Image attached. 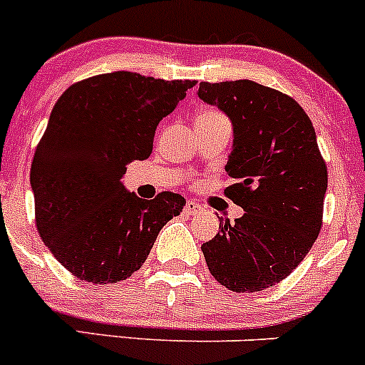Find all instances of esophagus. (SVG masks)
I'll list each match as a JSON object with an SVG mask.
<instances>
[{"mask_svg": "<svg viewBox=\"0 0 365 365\" xmlns=\"http://www.w3.org/2000/svg\"><path fill=\"white\" fill-rule=\"evenodd\" d=\"M202 211V207H200V204H197L195 200H188L185 206V213L186 215H197Z\"/></svg>", "mask_w": 365, "mask_h": 365, "instance_id": "obj_1", "label": "esophagus"}]
</instances>
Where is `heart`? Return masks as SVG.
<instances>
[{
	"instance_id": "obj_1",
	"label": "heart",
	"mask_w": 365,
	"mask_h": 365,
	"mask_svg": "<svg viewBox=\"0 0 365 365\" xmlns=\"http://www.w3.org/2000/svg\"><path fill=\"white\" fill-rule=\"evenodd\" d=\"M213 120H225V116L215 109H202L197 113V121H213Z\"/></svg>"
}]
</instances>
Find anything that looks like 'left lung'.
Masks as SVG:
<instances>
[{
    "label": "left lung",
    "instance_id": "1",
    "mask_svg": "<svg viewBox=\"0 0 365 365\" xmlns=\"http://www.w3.org/2000/svg\"><path fill=\"white\" fill-rule=\"evenodd\" d=\"M200 100L232 123L225 197L245 213L220 218L202 244L207 269L232 292H259L279 283L304 259L322 225L328 170L303 107L252 81L200 82Z\"/></svg>",
    "mask_w": 365,
    "mask_h": 365
}]
</instances>
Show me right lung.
I'll use <instances>...</instances> for the list:
<instances>
[{"label": "right lung", "mask_w": 365, "mask_h": 365, "mask_svg": "<svg viewBox=\"0 0 365 365\" xmlns=\"http://www.w3.org/2000/svg\"><path fill=\"white\" fill-rule=\"evenodd\" d=\"M195 81L114 71L69 86L55 103L34 154L30 185L44 245L73 276L116 283L150 255L185 197L140 199L121 185L130 161L152 154L159 121Z\"/></svg>", "instance_id": "right-lung-1"}]
</instances>
